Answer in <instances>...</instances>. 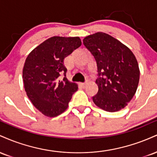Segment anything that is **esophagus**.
I'll return each instance as SVG.
<instances>
[{"label": "esophagus", "instance_id": "1", "mask_svg": "<svg viewBox=\"0 0 157 157\" xmlns=\"http://www.w3.org/2000/svg\"><path fill=\"white\" fill-rule=\"evenodd\" d=\"M88 85V82H82V83H81V86H82V88H86V86H87Z\"/></svg>", "mask_w": 157, "mask_h": 157}]
</instances>
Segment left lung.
Listing matches in <instances>:
<instances>
[{
	"label": "left lung",
	"instance_id": "1",
	"mask_svg": "<svg viewBox=\"0 0 157 157\" xmlns=\"http://www.w3.org/2000/svg\"><path fill=\"white\" fill-rule=\"evenodd\" d=\"M83 44L97 65L98 92L92 97L94 104L109 112L124 109L134 96L140 80V68L133 52L104 32L87 36Z\"/></svg>",
	"mask_w": 157,
	"mask_h": 157
}]
</instances>
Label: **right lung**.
Returning a JSON list of instances; mask_svg holds the SVG:
<instances>
[{
    "instance_id": "add662e5",
    "label": "right lung",
    "mask_w": 157,
    "mask_h": 157,
    "mask_svg": "<svg viewBox=\"0 0 157 157\" xmlns=\"http://www.w3.org/2000/svg\"><path fill=\"white\" fill-rule=\"evenodd\" d=\"M82 44L79 37H50L30 52L23 69L27 96L45 116L55 117L67 109L77 85L66 78L64 59ZM64 75L61 80L60 75Z\"/></svg>"
}]
</instances>
